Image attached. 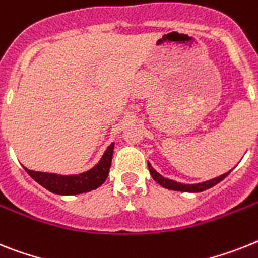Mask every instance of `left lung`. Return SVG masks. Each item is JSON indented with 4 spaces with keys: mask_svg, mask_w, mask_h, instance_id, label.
<instances>
[{
    "mask_svg": "<svg viewBox=\"0 0 258 258\" xmlns=\"http://www.w3.org/2000/svg\"><path fill=\"white\" fill-rule=\"evenodd\" d=\"M149 166V171H150V175L153 176V179L155 180L157 183H159L161 186L165 187V188H169V190H174V191H180V192H202V191H206L211 187H214L215 184H218L219 182L224 179L225 176L228 175L231 170L228 172H225L223 175L218 176V178H214V179L206 180V182L202 183H195V184H184V183H179L175 182V180L172 179H167L165 176H162L159 172L155 171L153 169V166L148 162Z\"/></svg>",
    "mask_w": 258,
    "mask_h": 258,
    "instance_id": "1",
    "label": "left lung"
}]
</instances>
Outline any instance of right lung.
Masks as SVG:
<instances>
[{"label": "right lung", "mask_w": 258, "mask_h": 258, "mask_svg": "<svg viewBox=\"0 0 258 258\" xmlns=\"http://www.w3.org/2000/svg\"><path fill=\"white\" fill-rule=\"evenodd\" d=\"M113 149L114 142H112L106 148L99 163L82 174L60 175V174H52V172L33 171L26 167L25 170L40 186H43L46 190L57 194V195H78V194L88 192L101 186L108 178L112 157H113Z\"/></svg>", "instance_id": "obj_1"}]
</instances>
